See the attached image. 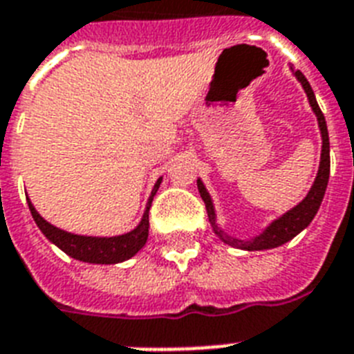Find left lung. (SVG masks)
<instances>
[{
  "mask_svg": "<svg viewBox=\"0 0 354 354\" xmlns=\"http://www.w3.org/2000/svg\"><path fill=\"white\" fill-rule=\"evenodd\" d=\"M294 75L297 77V80L301 82L303 90L307 93L308 102L313 106L316 118H318L319 124V132H322V161H319V169H318V176L314 180V185L310 187L308 194L305 196L301 204H297L294 209H290L288 213H285L283 216H279L277 221H274L270 224L266 230L259 236L252 239V241H241V239H233V236H227L226 233H222V230H218L215 222V209H213V202H211L209 193L205 191L204 183H198V191L200 196L204 200L205 209H207V216H209V222L215 233L221 236L222 241L230 244V246L241 248V250H248V252H253V250H270V248H277L285 242L292 241L294 236L299 232H303L305 227L313 222V218L318 213L319 205H322V200H324L325 189H327V182H329V172H330V156H329V132H327V122H325L324 113L319 110L318 102H316V97H314V91L308 84V80L305 79V75L297 69L294 71Z\"/></svg>",
  "mask_w": 354,
  "mask_h": 354,
  "instance_id": "8db88e82",
  "label": "left lung"
}]
</instances>
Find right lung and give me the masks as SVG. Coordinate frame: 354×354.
<instances>
[{"label":"right lung","mask_w":354,"mask_h":354,"mask_svg":"<svg viewBox=\"0 0 354 354\" xmlns=\"http://www.w3.org/2000/svg\"><path fill=\"white\" fill-rule=\"evenodd\" d=\"M161 178L156 182L152 194H150L149 202H147V209L145 215L139 222V226L132 230L130 233L119 236H84V235H73V233L64 232L58 227L51 226L49 222L44 221L38 211L35 209V205L30 204L29 209L30 215L35 218L36 226L40 227L41 233L53 242L57 244L64 253H68L69 257L82 261V263H95V264H115L122 263L127 259L133 257L136 253L145 246L147 236H149V209L154 198L156 191L160 187Z\"/></svg>","instance_id":"right-lung-1"}]
</instances>
